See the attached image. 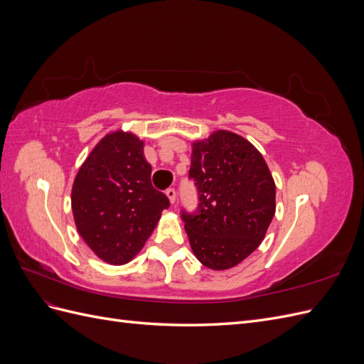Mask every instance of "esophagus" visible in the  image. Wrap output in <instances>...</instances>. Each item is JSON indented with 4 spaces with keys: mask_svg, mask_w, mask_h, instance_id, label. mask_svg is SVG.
I'll use <instances>...</instances> for the list:
<instances>
[{
    "mask_svg": "<svg viewBox=\"0 0 364 364\" xmlns=\"http://www.w3.org/2000/svg\"><path fill=\"white\" fill-rule=\"evenodd\" d=\"M165 194H167V197L170 199V202L174 205V202H176V197H178V193H176V190H174V188H168L167 191H165Z\"/></svg>",
    "mask_w": 364,
    "mask_h": 364,
    "instance_id": "obj_1",
    "label": "esophagus"
}]
</instances>
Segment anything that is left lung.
<instances>
[{
    "label": "left lung",
    "instance_id": "left-lung-1",
    "mask_svg": "<svg viewBox=\"0 0 364 364\" xmlns=\"http://www.w3.org/2000/svg\"><path fill=\"white\" fill-rule=\"evenodd\" d=\"M190 179L199 206L181 217L196 258L213 270L235 267L261 245L277 209L266 161L243 136L217 130L193 142Z\"/></svg>",
    "mask_w": 364,
    "mask_h": 364
}]
</instances>
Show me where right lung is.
I'll return each mask as SVG.
<instances>
[{
    "label": "right lung",
    "instance_id": "obj_1",
    "mask_svg": "<svg viewBox=\"0 0 364 364\" xmlns=\"http://www.w3.org/2000/svg\"><path fill=\"white\" fill-rule=\"evenodd\" d=\"M144 142L129 132L106 135L77 173L71 206L77 230L98 258L121 266L146 245L168 197L153 188Z\"/></svg>",
    "mask_w": 364,
    "mask_h": 364
}]
</instances>
